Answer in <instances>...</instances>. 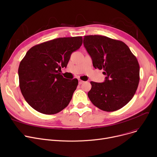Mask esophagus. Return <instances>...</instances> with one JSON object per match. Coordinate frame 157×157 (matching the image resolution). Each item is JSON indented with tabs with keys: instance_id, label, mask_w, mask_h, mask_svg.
Masks as SVG:
<instances>
[{
	"instance_id": "esophagus-1",
	"label": "esophagus",
	"mask_w": 157,
	"mask_h": 157,
	"mask_svg": "<svg viewBox=\"0 0 157 157\" xmlns=\"http://www.w3.org/2000/svg\"><path fill=\"white\" fill-rule=\"evenodd\" d=\"M78 81H79V82H78V83H79V85H81V84H83V83H84V81H82V80H81V79H79Z\"/></svg>"
}]
</instances>
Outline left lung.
<instances>
[{"mask_svg":"<svg viewBox=\"0 0 157 157\" xmlns=\"http://www.w3.org/2000/svg\"><path fill=\"white\" fill-rule=\"evenodd\" d=\"M83 44L95 69H103V83L91 81L88 96L104 111H117L132 98L139 82V65L128 46L121 40L100 36H86Z\"/></svg>","mask_w":157,"mask_h":157,"instance_id":"left-lung-1","label":"left lung"}]
</instances>
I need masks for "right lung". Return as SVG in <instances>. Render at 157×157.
Returning <instances> with one entry per match:
<instances>
[{"label":"right lung","instance_id":"add662e5","mask_svg":"<svg viewBox=\"0 0 157 157\" xmlns=\"http://www.w3.org/2000/svg\"><path fill=\"white\" fill-rule=\"evenodd\" d=\"M82 43L81 36L60 37L37 44L27 52L19 65V83L33 109L54 114L68 105L78 80L64 78L61 69L67 67L72 53Z\"/></svg>","mask_w":157,"mask_h":157}]
</instances>
